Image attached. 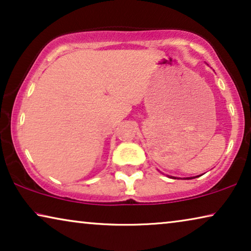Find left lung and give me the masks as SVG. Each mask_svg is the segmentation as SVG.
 <instances>
[{"instance_id": "8db88e82", "label": "left lung", "mask_w": 251, "mask_h": 251, "mask_svg": "<svg viewBox=\"0 0 251 251\" xmlns=\"http://www.w3.org/2000/svg\"><path fill=\"white\" fill-rule=\"evenodd\" d=\"M186 179H191V178H186Z\"/></svg>"}]
</instances>
